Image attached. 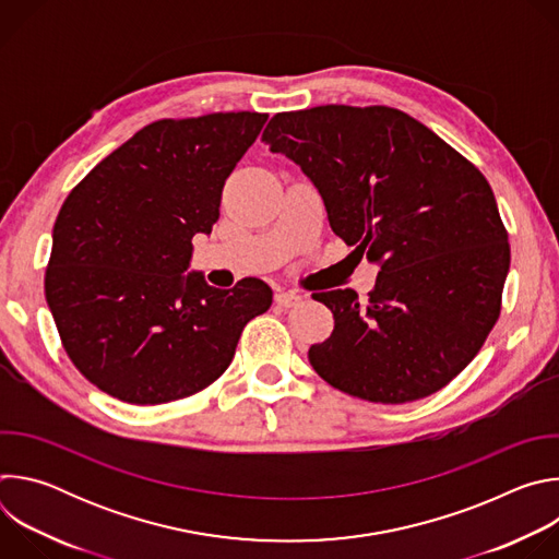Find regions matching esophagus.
<instances>
[{
	"instance_id": "esophagus-1",
	"label": "esophagus",
	"mask_w": 559,
	"mask_h": 559,
	"mask_svg": "<svg viewBox=\"0 0 559 559\" xmlns=\"http://www.w3.org/2000/svg\"><path fill=\"white\" fill-rule=\"evenodd\" d=\"M300 300H302V296L298 292H276V296H274V302L281 307H294Z\"/></svg>"
}]
</instances>
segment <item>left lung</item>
<instances>
[{"label": "left lung", "instance_id": "1", "mask_svg": "<svg viewBox=\"0 0 559 559\" xmlns=\"http://www.w3.org/2000/svg\"><path fill=\"white\" fill-rule=\"evenodd\" d=\"M321 194L352 254L378 265L354 289L313 294L334 332L309 347L332 386L403 405L449 384L500 316L511 250L489 181L436 132L386 106L278 112L263 132Z\"/></svg>", "mask_w": 559, "mask_h": 559}]
</instances>
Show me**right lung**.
<instances>
[{"instance_id": "right-lung-1", "label": "right lung", "mask_w": 559, "mask_h": 559, "mask_svg": "<svg viewBox=\"0 0 559 559\" xmlns=\"http://www.w3.org/2000/svg\"><path fill=\"white\" fill-rule=\"evenodd\" d=\"M267 115L214 112L141 128L79 183L52 227L46 300L74 367L130 405L212 384L254 316L261 278L216 289L188 272L192 236L218 221L225 179Z\"/></svg>"}]
</instances>
